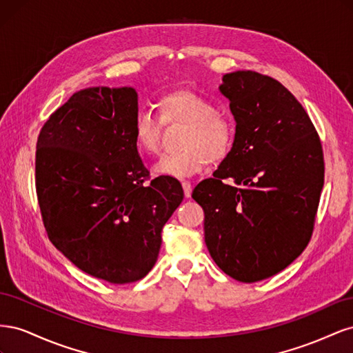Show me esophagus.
Returning a JSON list of instances; mask_svg holds the SVG:
<instances>
[{
	"label": "esophagus",
	"mask_w": 353,
	"mask_h": 353,
	"mask_svg": "<svg viewBox=\"0 0 353 353\" xmlns=\"http://www.w3.org/2000/svg\"><path fill=\"white\" fill-rule=\"evenodd\" d=\"M183 188H184V196L191 197V191H193V185H191L188 181H183Z\"/></svg>",
	"instance_id": "34e87169"
}]
</instances>
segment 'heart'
Listing matches in <instances>:
<instances>
[{
	"label": "heart",
	"mask_w": 353,
	"mask_h": 353,
	"mask_svg": "<svg viewBox=\"0 0 353 353\" xmlns=\"http://www.w3.org/2000/svg\"><path fill=\"white\" fill-rule=\"evenodd\" d=\"M160 119L165 125L185 123L181 135L179 153L166 154L153 166V172L163 176L185 178L205 170L210 162L225 159L234 143V123L228 116L215 110L208 99L190 91L168 92L157 101ZM163 124L150 112H140L134 122L137 150L153 156L162 145Z\"/></svg>",
	"instance_id": "obj_1"
}]
</instances>
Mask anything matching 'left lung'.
I'll list each match as a JSON object with an SVG mask.
<instances>
[{
  "label": "left lung",
  "mask_w": 353,
  "mask_h": 353,
  "mask_svg": "<svg viewBox=\"0 0 353 353\" xmlns=\"http://www.w3.org/2000/svg\"><path fill=\"white\" fill-rule=\"evenodd\" d=\"M236 135L213 178L193 199L205 210L212 259L241 283L287 268L312 236L324 185L323 147L315 128L284 85L252 70L223 74Z\"/></svg>",
  "instance_id": "1"
}]
</instances>
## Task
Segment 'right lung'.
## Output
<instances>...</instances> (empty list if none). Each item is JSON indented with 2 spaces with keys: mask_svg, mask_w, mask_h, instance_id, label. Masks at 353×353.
<instances>
[{
  "mask_svg": "<svg viewBox=\"0 0 353 353\" xmlns=\"http://www.w3.org/2000/svg\"><path fill=\"white\" fill-rule=\"evenodd\" d=\"M132 87L74 92L37 143L35 178L48 239L83 272L113 284L154 266L162 228L184 199L179 181L148 170L134 143Z\"/></svg>",
  "mask_w": 353,
  "mask_h": 353,
  "instance_id": "add662e5",
  "label": "right lung"
}]
</instances>
